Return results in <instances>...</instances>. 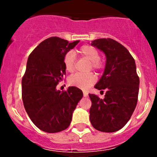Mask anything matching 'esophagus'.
Listing matches in <instances>:
<instances>
[{"label": "esophagus", "mask_w": 157, "mask_h": 157, "mask_svg": "<svg viewBox=\"0 0 157 157\" xmlns=\"http://www.w3.org/2000/svg\"><path fill=\"white\" fill-rule=\"evenodd\" d=\"M83 96H84V97H86V96H88V93H86V92H83Z\"/></svg>", "instance_id": "esophagus-1"}]
</instances>
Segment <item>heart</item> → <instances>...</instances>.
<instances>
[{"mask_svg":"<svg viewBox=\"0 0 157 157\" xmlns=\"http://www.w3.org/2000/svg\"><path fill=\"white\" fill-rule=\"evenodd\" d=\"M79 53L82 57L90 61V68L99 71L103 67V62L99 58V51L92 45H83L79 49ZM64 65L66 71L68 72L72 73L74 71L75 55L74 52H68L66 53L64 57ZM68 81L72 86L86 90L94 84L96 81V77L93 73H87L84 74L77 73L69 77Z\"/></svg>","mask_w":157,"mask_h":157,"instance_id":"obj_1","label":"heart"}]
</instances>
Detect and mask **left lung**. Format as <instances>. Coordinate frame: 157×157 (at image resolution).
Here are the masks:
<instances>
[{"mask_svg":"<svg viewBox=\"0 0 157 157\" xmlns=\"http://www.w3.org/2000/svg\"><path fill=\"white\" fill-rule=\"evenodd\" d=\"M91 45L106 57L104 73L95 88L107 91L103 99L89 94L90 122L98 131L115 132L127 124L137 105L140 80L135 61L128 49L114 39H96Z\"/></svg>","mask_w":157,"mask_h":157,"instance_id":"obj_1","label":"left lung"}]
</instances>
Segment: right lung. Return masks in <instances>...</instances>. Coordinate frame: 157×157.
<instances>
[{
    "instance_id": "right-lung-1",
    "label": "right lung",
    "mask_w": 157,
    "mask_h": 157,
    "mask_svg": "<svg viewBox=\"0 0 157 157\" xmlns=\"http://www.w3.org/2000/svg\"><path fill=\"white\" fill-rule=\"evenodd\" d=\"M79 42L70 43L61 38H48L28 58L22 79L23 105L33 124L45 132H60L68 128L73 112L83 97L82 90L76 86L62 92L56 89L66 74L64 55Z\"/></svg>"
}]
</instances>
